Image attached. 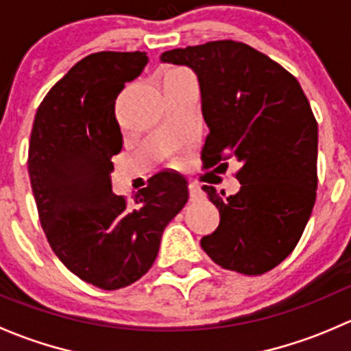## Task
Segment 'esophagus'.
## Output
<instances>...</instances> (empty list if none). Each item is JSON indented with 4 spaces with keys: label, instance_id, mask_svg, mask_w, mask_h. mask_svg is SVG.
I'll list each match as a JSON object with an SVG mask.
<instances>
[{
    "label": "esophagus",
    "instance_id": "34e87169",
    "mask_svg": "<svg viewBox=\"0 0 351 351\" xmlns=\"http://www.w3.org/2000/svg\"><path fill=\"white\" fill-rule=\"evenodd\" d=\"M189 192H190V200L192 202H200L205 198V193L202 192V189L197 185V183H190Z\"/></svg>",
    "mask_w": 351,
    "mask_h": 351
}]
</instances>
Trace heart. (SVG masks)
Instances as JSON below:
<instances>
[{"mask_svg": "<svg viewBox=\"0 0 351 351\" xmlns=\"http://www.w3.org/2000/svg\"><path fill=\"white\" fill-rule=\"evenodd\" d=\"M189 76H192V74H190L189 71H185V69H171V71H168V73L165 74V80H162V83H165V81L180 80V77H189Z\"/></svg>", "mask_w": 351, "mask_h": 351, "instance_id": "1", "label": "heart"}]
</instances>
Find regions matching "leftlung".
Returning <instances> with one entry per match:
<instances>
[{
	"label": "left lung",
	"instance_id": "left-lung-1",
	"mask_svg": "<svg viewBox=\"0 0 351 351\" xmlns=\"http://www.w3.org/2000/svg\"><path fill=\"white\" fill-rule=\"evenodd\" d=\"M161 62L189 66L200 84L208 136L205 168L236 159L241 189L219 195L202 186L221 222L202 247L226 270L261 275L299 243L316 202L317 122L299 81L256 49L215 40L162 52Z\"/></svg>",
	"mask_w": 351,
	"mask_h": 351
}]
</instances>
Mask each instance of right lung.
<instances>
[{"label": "right lung", "instance_id": "add662e5", "mask_svg": "<svg viewBox=\"0 0 351 351\" xmlns=\"http://www.w3.org/2000/svg\"><path fill=\"white\" fill-rule=\"evenodd\" d=\"M146 64V52L86 56L45 95L30 134L28 173L47 241L67 270L104 290L147 274L189 200L186 180L169 171L130 204L112 192V158L122 149L115 100Z\"/></svg>", "mask_w": 351, "mask_h": 351}]
</instances>
